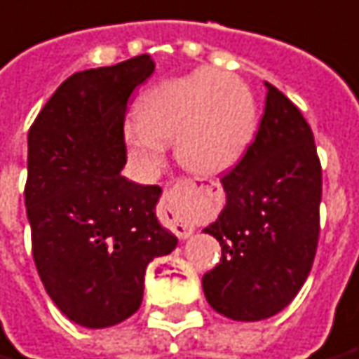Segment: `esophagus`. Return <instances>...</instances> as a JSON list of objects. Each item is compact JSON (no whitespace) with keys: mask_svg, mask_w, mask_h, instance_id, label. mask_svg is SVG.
Here are the masks:
<instances>
[{"mask_svg":"<svg viewBox=\"0 0 359 359\" xmlns=\"http://www.w3.org/2000/svg\"><path fill=\"white\" fill-rule=\"evenodd\" d=\"M190 187H194V184L190 180H184V182H179V184H175L169 190H165V196H163V208H165V212L171 214L175 233L179 237H182V239L190 237L192 231H194V225L192 223H184L180 219V198H182V192Z\"/></svg>","mask_w":359,"mask_h":359,"instance_id":"esophagus-1","label":"esophagus"}]
</instances>
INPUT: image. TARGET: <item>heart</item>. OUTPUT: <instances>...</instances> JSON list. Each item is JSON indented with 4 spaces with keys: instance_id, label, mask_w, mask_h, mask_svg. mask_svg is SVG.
Returning <instances> with one entry per match:
<instances>
[{
    "instance_id": "heart-1",
    "label": "heart",
    "mask_w": 359,
    "mask_h": 359,
    "mask_svg": "<svg viewBox=\"0 0 359 359\" xmlns=\"http://www.w3.org/2000/svg\"><path fill=\"white\" fill-rule=\"evenodd\" d=\"M257 130V102L235 75L198 69L144 93L137 118L122 128L130 159L140 169H157L165 144L187 171L215 177L233 169L247 154Z\"/></svg>"
}]
</instances>
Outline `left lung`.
Masks as SVG:
<instances>
[{
	"mask_svg": "<svg viewBox=\"0 0 359 359\" xmlns=\"http://www.w3.org/2000/svg\"><path fill=\"white\" fill-rule=\"evenodd\" d=\"M257 137L222 177L227 204L204 233L222 245L205 272L208 303L233 320H262L302 290L319 243L323 172L315 137L299 109L266 83Z\"/></svg>",
	"mask_w": 359,
	"mask_h": 359,
	"instance_id": "left-lung-1",
	"label": "left lung"
}]
</instances>
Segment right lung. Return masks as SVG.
<instances>
[{"instance_id":"add662e5","label":"right lung","mask_w":359,"mask_h":359,"mask_svg":"<svg viewBox=\"0 0 359 359\" xmlns=\"http://www.w3.org/2000/svg\"><path fill=\"white\" fill-rule=\"evenodd\" d=\"M154 69L142 54L77 72L29 130L25 205L34 264L57 309L85 328L132 317L147 264L179 243L155 215L161 188L120 175L128 101Z\"/></svg>"}]
</instances>
